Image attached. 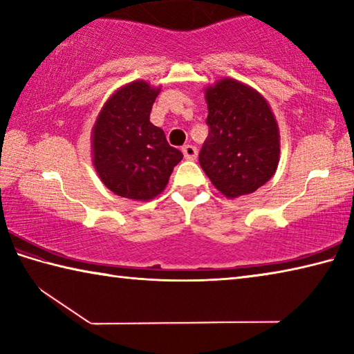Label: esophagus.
<instances>
[{"label":"esophagus","mask_w":354,"mask_h":354,"mask_svg":"<svg viewBox=\"0 0 354 354\" xmlns=\"http://www.w3.org/2000/svg\"><path fill=\"white\" fill-rule=\"evenodd\" d=\"M183 153H184V158L189 160L196 159V154H198V151H196V147H194V145H184Z\"/></svg>","instance_id":"obj_1"}]
</instances>
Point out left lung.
<instances>
[{
    "mask_svg": "<svg viewBox=\"0 0 354 354\" xmlns=\"http://www.w3.org/2000/svg\"><path fill=\"white\" fill-rule=\"evenodd\" d=\"M209 136L200 165L227 198L253 194L278 169L279 129L267 100L236 80L206 88Z\"/></svg>",
    "mask_w": 354,
    "mask_h": 354,
    "instance_id": "obj_1",
    "label": "left lung"
}]
</instances>
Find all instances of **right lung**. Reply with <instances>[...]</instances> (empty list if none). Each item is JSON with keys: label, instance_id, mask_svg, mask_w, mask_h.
<instances>
[{"label": "right lung", "instance_id": "right-lung-1", "mask_svg": "<svg viewBox=\"0 0 354 354\" xmlns=\"http://www.w3.org/2000/svg\"><path fill=\"white\" fill-rule=\"evenodd\" d=\"M159 88L134 81L106 101L92 131L93 165L118 196L148 201L165 189L183 153L169 145L164 131L149 122Z\"/></svg>", "mask_w": 354, "mask_h": 354}]
</instances>
